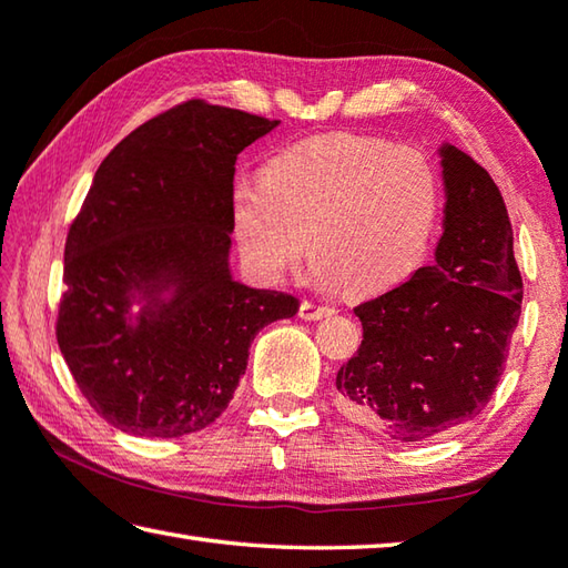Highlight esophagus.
I'll use <instances>...</instances> for the list:
<instances>
[{
  "label": "esophagus",
  "mask_w": 568,
  "mask_h": 568,
  "mask_svg": "<svg viewBox=\"0 0 568 568\" xmlns=\"http://www.w3.org/2000/svg\"><path fill=\"white\" fill-rule=\"evenodd\" d=\"M329 315H335V307L310 303V300H305V303L300 305V320H310V322H315V320H325V317H329Z\"/></svg>",
  "instance_id": "1"
}]
</instances>
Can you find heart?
I'll return each mask as SVG.
<instances>
[{"label":"heart","mask_w":568,"mask_h":568,"mask_svg":"<svg viewBox=\"0 0 568 568\" xmlns=\"http://www.w3.org/2000/svg\"><path fill=\"white\" fill-rule=\"evenodd\" d=\"M440 209L436 166L416 148L352 132L277 152L261 184L239 182L231 221L243 261L281 281L303 258L320 285L369 295L402 283L430 246Z\"/></svg>","instance_id":"1"}]
</instances>
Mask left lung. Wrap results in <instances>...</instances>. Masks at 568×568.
Segmentation results:
<instances>
[{
    "label": "left lung",
    "mask_w": 568,
    "mask_h": 568,
    "mask_svg": "<svg viewBox=\"0 0 568 568\" xmlns=\"http://www.w3.org/2000/svg\"><path fill=\"white\" fill-rule=\"evenodd\" d=\"M438 152L446 216L436 261L354 307L364 339L335 379L344 414L404 443L443 436L480 414L521 313L503 194L470 154L450 142Z\"/></svg>",
    "instance_id": "obj_1"
}]
</instances>
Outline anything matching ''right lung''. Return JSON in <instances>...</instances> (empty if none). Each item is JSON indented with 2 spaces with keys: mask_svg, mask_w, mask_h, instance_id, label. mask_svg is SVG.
<instances>
[{
  "mask_svg": "<svg viewBox=\"0 0 568 568\" xmlns=\"http://www.w3.org/2000/svg\"><path fill=\"white\" fill-rule=\"evenodd\" d=\"M277 120L204 100L152 118L108 154L63 253L55 337L98 416L180 438L224 414L253 337L297 297L231 273L239 152Z\"/></svg>",
  "mask_w": 568,
  "mask_h": 568,
  "instance_id": "obj_1",
  "label": "right lung"
}]
</instances>
